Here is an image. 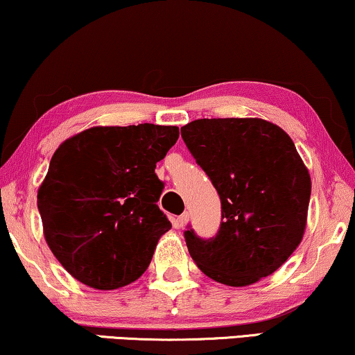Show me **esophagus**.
<instances>
[{"label": "esophagus", "instance_id": "1", "mask_svg": "<svg viewBox=\"0 0 355 355\" xmlns=\"http://www.w3.org/2000/svg\"><path fill=\"white\" fill-rule=\"evenodd\" d=\"M189 223V213H182L181 216H178V220H176V226L179 227V230H181V227H184Z\"/></svg>", "mask_w": 355, "mask_h": 355}]
</instances>
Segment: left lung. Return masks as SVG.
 I'll return each mask as SVG.
<instances>
[{
  "label": "left lung",
  "instance_id": "obj_1",
  "mask_svg": "<svg viewBox=\"0 0 355 355\" xmlns=\"http://www.w3.org/2000/svg\"><path fill=\"white\" fill-rule=\"evenodd\" d=\"M181 135L221 200L216 236L184 231L192 260L234 288L271 275L297 249L307 223L312 182L294 142L259 118L197 119Z\"/></svg>",
  "mask_w": 355,
  "mask_h": 355
}]
</instances>
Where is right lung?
<instances>
[{"mask_svg":"<svg viewBox=\"0 0 355 355\" xmlns=\"http://www.w3.org/2000/svg\"><path fill=\"white\" fill-rule=\"evenodd\" d=\"M178 137L176 125L90 128L53 155L37 205L48 247L77 281L118 289L148 268L171 230L155 168Z\"/></svg>","mask_w":355,"mask_h":355,"instance_id":"right-lung-1","label":"right lung"}]
</instances>
